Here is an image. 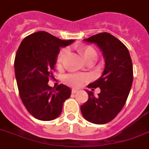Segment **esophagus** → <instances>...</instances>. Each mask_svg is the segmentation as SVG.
I'll return each instance as SVG.
<instances>
[{"instance_id": "1", "label": "esophagus", "mask_w": 149, "mask_h": 149, "mask_svg": "<svg viewBox=\"0 0 149 149\" xmlns=\"http://www.w3.org/2000/svg\"><path fill=\"white\" fill-rule=\"evenodd\" d=\"M76 92H78V90H77V89H75V88L72 89V93H73V94H75V93Z\"/></svg>"}]
</instances>
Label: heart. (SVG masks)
<instances>
[{
	"label": "heart",
	"instance_id": "heart-1",
	"mask_svg": "<svg viewBox=\"0 0 149 149\" xmlns=\"http://www.w3.org/2000/svg\"><path fill=\"white\" fill-rule=\"evenodd\" d=\"M76 50L86 62L88 61L95 60L97 55V52L94 50V48L90 46H79L77 48ZM67 54V51L66 49H63L59 52L56 59V64L58 67H61ZM65 79L67 83H69L70 85L75 86V87H79L87 80V78H86V76H82V75H70V76H67Z\"/></svg>",
	"mask_w": 149,
	"mask_h": 149
}]
</instances>
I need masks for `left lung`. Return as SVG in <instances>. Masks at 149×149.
<instances>
[{"label":"left lung","mask_w":149,"mask_h":149,"mask_svg":"<svg viewBox=\"0 0 149 149\" xmlns=\"http://www.w3.org/2000/svg\"><path fill=\"white\" fill-rule=\"evenodd\" d=\"M96 44L102 52L105 67L101 76L88 85L100 88L95 97L86 91L88 100L81 106V112L89 122L103 125L116 118L125 106L133 83V65L127 48L109 33H100L83 40Z\"/></svg>","instance_id":"1"}]
</instances>
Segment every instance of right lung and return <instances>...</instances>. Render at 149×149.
Here are the masks:
<instances>
[{"instance_id": "right-lung-1", "label": "right lung", "mask_w": 149, "mask_h": 149, "mask_svg": "<svg viewBox=\"0 0 149 149\" xmlns=\"http://www.w3.org/2000/svg\"><path fill=\"white\" fill-rule=\"evenodd\" d=\"M62 40L46 31H38L22 41L14 67L19 95L27 110L40 121H52L61 113L71 89L63 84L55 89L48 85L60 49L74 42Z\"/></svg>"}]
</instances>
